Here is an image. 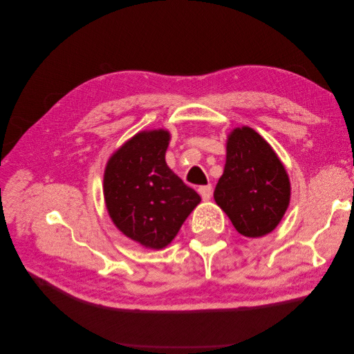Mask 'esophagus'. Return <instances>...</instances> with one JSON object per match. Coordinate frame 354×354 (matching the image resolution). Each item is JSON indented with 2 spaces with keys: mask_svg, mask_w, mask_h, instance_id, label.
I'll use <instances>...</instances> for the list:
<instances>
[{
  "mask_svg": "<svg viewBox=\"0 0 354 354\" xmlns=\"http://www.w3.org/2000/svg\"><path fill=\"white\" fill-rule=\"evenodd\" d=\"M198 192H199V195L202 196L203 201H208V199L211 198V194H212V187H211V185L201 186V187L198 189Z\"/></svg>",
  "mask_w": 354,
  "mask_h": 354,
  "instance_id": "obj_1",
  "label": "esophagus"
}]
</instances>
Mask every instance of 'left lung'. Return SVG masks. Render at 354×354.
<instances>
[{
  "instance_id": "8db88e82",
  "label": "left lung",
  "mask_w": 354,
  "mask_h": 354,
  "mask_svg": "<svg viewBox=\"0 0 354 354\" xmlns=\"http://www.w3.org/2000/svg\"><path fill=\"white\" fill-rule=\"evenodd\" d=\"M217 205L246 238L276 229L291 201V183L279 156L251 127L227 134L226 164L214 190Z\"/></svg>"
}]
</instances>
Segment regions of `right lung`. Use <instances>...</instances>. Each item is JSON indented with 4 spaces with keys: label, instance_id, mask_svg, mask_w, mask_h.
I'll return each instance as SVG.
<instances>
[{
    "label": "right lung",
    "instance_id": "right-lung-1",
    "mask_svg": "<svg viewBox=\"0 0 354 354\" xmlns=\"http://www.w3.org/2000/svg\"><path fill=\"white\" fill-rule=\"evenodd\" d=\"M171 134L164 128L138 131L106 162L103 196L112 223L149 250L173 242L201 196L167 162Z\"/></svg>",
    "mask_w": 354,
    "mask_h": 354
}]
</instances>
